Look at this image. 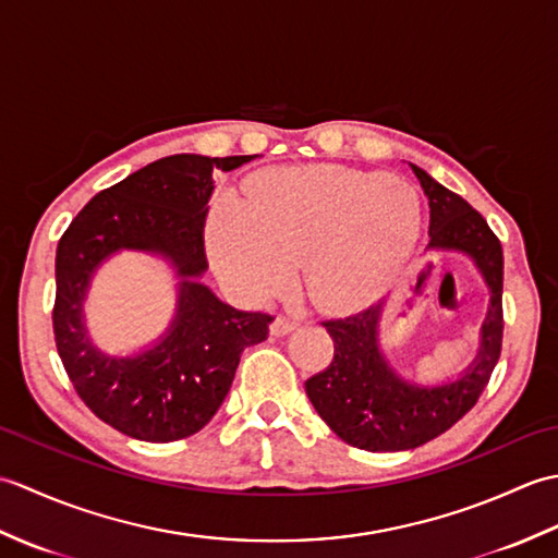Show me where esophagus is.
<instances>
[{
  "label": "esophagus",
  "instance_id": "obj_1",
  "mask_svg": "<svg viewBox=\"0 0 558 558\" xmlns=\"http://www.w3.org/2000/svg\"><path fill=\"white\" fill-rule=\"evenodd\" d=\"M298 326H300V324L294 322V318H288V316H276V322L270 324V333L280 338V336H288L290 330H294Z\"/></svg>",
  "mask_w": 558,
  "mask_h": 558
}]
</instances>
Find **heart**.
Masks as SVG:
<instances>
[{
    "label": "heart",
    "mask_w": 558,
    "mask_h": 558,
    "mask_svg": "<svg viewBox=\"0 0 558 558\" xmlns=\"http://www.w3.org/2000/svg\"><path fill=\"white\" fill-rule=\"evenodd\" d=\"M422 232V198L384 172L300 165L248 182L244 204L222 198L208 220L218 276L244 298L286 288L304 260L312 300L348 312L400 278Z\"/></svg>",
    "instance_id": "heart-1"
}]
</instances>
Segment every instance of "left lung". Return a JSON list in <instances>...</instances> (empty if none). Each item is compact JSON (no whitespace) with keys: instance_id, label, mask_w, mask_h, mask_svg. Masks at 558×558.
<instances>
[{"instance_id":"1","label":"left lung","mask_w":558,"mask_h":558,"mask_svg":"<svg viewBox=\"0 0 558 558\" xmlns=\"http://www.w3.org/2000/svg\"><path fill=\"white\" fill-rule=\"evenodd\" d=\"M412 172L429 198L426 252H460L472 258L492 292L482 324L477 357L456 381L417 386L398 376L378 348L384 304L324 322L333 338V360L306 378V396L342 441L372 450H410L448 432L487 388L504 340V252L480 213L465 198L432 180L417 165Z\"/></svg>"}]
</instances>
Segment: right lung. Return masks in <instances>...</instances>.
I'll list each match as a JSON object with an SVG mask.
<instances>
[{
    "label": "right lung",
    "instance_id": "1",
    "mask_svg": "<svg viewBox=\"0 0 558 558\" xmlns=\"http://www.w3.org/2000/svg\"><path fill=\"white\" fill-rule=\"evenodd\" d=\"M252 158H160L93 196L57 244L59 357L90 412L138 441L170 444L204 429L228 396L244 348L268 338L270 314L234 310L198 282L208 270L213 180ZM122 247L168 257L183 282L169 333L132 359H110L87 338L82 300L92 272Z\"/></svg>",
    "mask_w": 558,
    "mask_h": 558
}]
</instances>
